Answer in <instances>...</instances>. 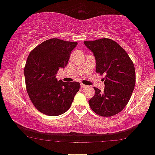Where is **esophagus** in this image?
I'll return each mask as SVG.
<instances>
[{
  "instance_id": "obj_1",
  "label": "esophagus",
  "mask_w": 155,
  "mask_h": 155,
  "mask_svg": "<svg viewBox=\"0 0 155 155\" xmlns=\"http://www.w3.org/2000/svg\"><path fill=\"white\" fill-rule=\"evenodd\" d=\"M81 88H87V86L86 85H84V84H81Z\"/></svg>"
}]
</instances>
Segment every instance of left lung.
Masks as SVG:
<instances>
[{
	"mask_svg": "<svg viewBox=\"0 0 155 155\" xmlns=\"http://www.w3.org/2000/svg\"><path fill=\"white\" fill-rule=\"evenodd\" d=\"M95 56L96 72L104 74L103 91L95 88L88 100L93 112L102 117L118 114L126 106L136 84L134 63L118 43L109 38L84 41Z\"/></svg>",
	"mask_w": 155,
	"mask_h": 155,
	"instance_id": "left-lung-1",
	"label": "left lung"
}]
</instances>
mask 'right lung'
<instances>
[{"mask_svg": "<svg viewBox=\"0 0 155 155\" xmlns=\"http://www.w3.org/2000/svg\"><path fill=\"white\" fill-rule=\"evenodd\" d=\"M77 42L51 38L41 43L28 56L24 74L30 100L39 112L49 116L64 114L79 91L78 82L58 81L56 74L64 69Z\"/></svg>", "mask_w": 155, "mask_h": 155, "instance_id": "obj_1", "label": "right lung"}]
</instances>
